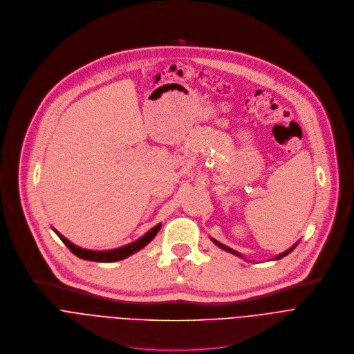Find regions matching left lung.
Masks as SVG:
<instances>
[{"instance_id":"1","label":"left lung","mask_w":354,"mask_h":354,"mask_svg":"<svg viewBox=\"0 0 354 354\" xmlns=\"http://www.w3.org/2000/svg\"><path fill=\"white\" fill-rule=\"evenodd\" d=\"M214 241H215V244H216V245H219V247H221V248H223V250H225V251H227V252H232V254H234V255H239V257H241V255H240V254H239V252H237V251H234V250H232V248H229V247H226V245H225V244H222V243H219V241H216V240H214ZM295 248H296V245H295V247H292V248H290V250H288V251H286V252H283V254H280V255H279V257H277V258H276V259H279V258H283V257H285V255H288V254H290V252H292V251H293V250H295Z\"/></svg>"}]
</instances>
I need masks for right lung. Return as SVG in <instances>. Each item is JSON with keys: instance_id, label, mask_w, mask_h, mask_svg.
<instances>
[{"instance_id": "obj_1", "label": "right lung", "mask_w": 354, "mask_h": 354, "mask_svg": "<svg viewBox=\"0 0 354 354\" xmlns=\"http://www.w3.org/2000/svg\"><path fill=\"white\" fill-rule=\"evenodd\" d=\"M162 225L155 226L153 229H151L145 236L140 237L139 240H136L135 243H131L128 245H124L121 248H115V250H110V251H91V250H84L77 247L75 244H73L71 241H68L64 236H61L58 232L57 236L61 239V241L71 250V252L75 254L77 257L86 259V261H95V262H115L120 259H124L127 257H129L131 254L139 251L140 248H144L149 241L153 240V237L156 236V233L160 230Z\"/></svg>"}]
</instances>
